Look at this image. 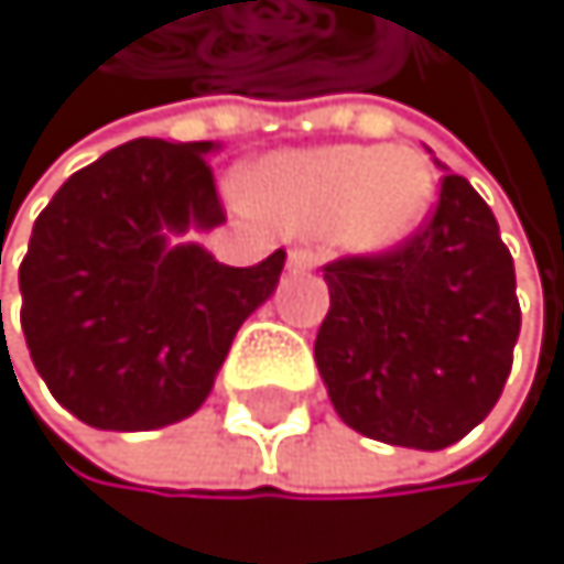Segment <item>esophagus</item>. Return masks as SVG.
<instances>
[{"mask_svg": "<svg viewBox=\"0 0 564 564\" xmlns=\"http://www.w3.org/2000/svg\"><path fill=\"white\" fill-rule=\"evenodd\" d=\"M285 264H289V271H293V275H303V271H314V268L321 264V258L314 254V250H303V247H296V250H289Z\"/></svg>", "mask_w": 564, "mask_h": 564, "instance_id": "esophagus-1", "label": "esophagus"}]
</instances>
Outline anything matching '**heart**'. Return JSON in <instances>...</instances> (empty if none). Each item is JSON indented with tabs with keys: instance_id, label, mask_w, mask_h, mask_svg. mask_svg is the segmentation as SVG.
I'll return each mask as SVG.
<instances>
[{
	"instance_id": "heart-1",
	"label": "heart",
	"mask_w": 564,
	"mask_h": 564,
	"mask_svg": "<svg viewBox=\"0 0 564 564\" xmlns=\"http://www.w3.org/2000/svg\"><path fill=\"white\" fill-rule=\"evenodd\" d=\"M247 202L293 237L335 240L362 258L404 247L436 202V170L415 145H317L268 156Z\"/></svg>"
}]
</instances>
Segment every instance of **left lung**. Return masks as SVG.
<instances>
[{"label": "left lung", "instance_id": "8db88e82", "mask_svg": "<svg viewBox=\"0 0 564 564\" xmlns=\"http://www.w3.org/2000/svg\"><path fill=\"white\" fill-rule=\"evenodd\" d=\"M324 282L314 359L348 429L443 449L485 422L512 366L520 303L499 223L464 177H443L436 213L404 247L327 264Z\"/></svg>", "mask_w": 564, "mask_h": 564}]
</instances>
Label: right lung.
<instances>
[{
	"instance_id": "right-lung-1",
	"label": "right lung",
	"mask_w": 564,
	"mask_h": 564,
	"mask_svg": "<svg viewBox=\"0 0 564 564\" xmlns=\"http://www.w3.org/2000/svg\"><path fill=\"white\" fill-rule=\"evenodd\" d=\"M216 149L132 139L76 170L34 223L23 338L86 425L149 432L195 415L240 324L275 293L285 250L229 268L184 240L226 223L205 163Z\"/></svg>"
}]
</instances>
